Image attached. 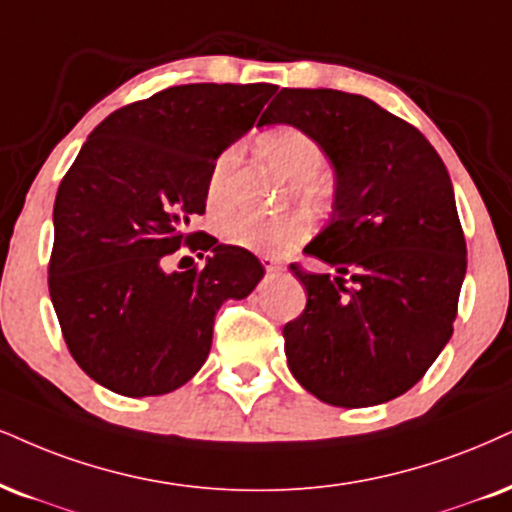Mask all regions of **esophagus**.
<instances>
[{"mask_svg":"<svg viewBox=\"0 0 512 512\" xmlns=\"http://www.w3.org/2000/svg\"><path fill=\"white\" fill-rule=\"evenodd\" d=\"M261 263H263V268L268 270V273H280V270H282V263L273 256H261Z\"/></svg>","mask_w":512,"mask_h":512,"instance_id":"obj_1","label":"esophagus"}]
</instances>
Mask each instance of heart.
Wrapping results in <instances>:
<instances>
[{"label":"heart","instance_id":"b5f03b06","mask_svg":"<svg viewBox=\"0 0 512 512\" xmlns=\"http://www.w3.org/2000/svg\"><path fill=\"white\" fill-rule=\"evenodd\" d=\"M258 151L268 163L294 182L296 197L313 201L320 197V185L315 175L325 166V151L311 135L294 125H277L263 132ZM242 149L237 144L225 147L213 161L206 180V206L220 211L227 201V180L237 168ZM308 225L299 216L256 218L249 213H227L218 220V235L223 242L256 254H275L306 237Z\"/></svg>","mask_w":512,"mask_h":512}]
</instances>
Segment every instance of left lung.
Masks as SVG:
<instances>
[{"label": "left lung", "mask_w": 512, "mask_h": 512, "mask_svg": "<svg viewBox=\"0 0 512 512\" xmlns=\"http://www.w3.org/2000/svg\"><path fill=\"white\" fill-rule=\"evenodd\" d=\"M275 123L308 132L334 170L332 218L304 251L337 275L289 266L308 292L282 330L289 370L330 406L387 403L453 334L468 249L449 170L420 130L361 94L285 87L258 121Z\"/></svg>", "instance_id": "1"}]
</instances>
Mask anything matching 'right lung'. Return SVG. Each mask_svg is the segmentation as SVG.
Returning a JSON list of instances; mask_svg holds the SVG:
<instances>
[{
	"instance_id": "add662e5",
	"label": "right lung",
	"mask_w": 512,
	"mask_h": 512,
	"mask_svg": "<svg viewBox=\"0 0 512 512\" xmlns=\"http://www.w3.org/2000/svg\"><path fill=\"white\" fill-rule=\"evenodd\" d=\"M277 87L178 85L104 118L54 201L49 296L68 351L94 382L161 396L197 375L227 299H246L261 261L189 232L206 211L216 156L254 128ZM182 243L204 269L168 271Z\"/></svg>"
}]
</instances>
